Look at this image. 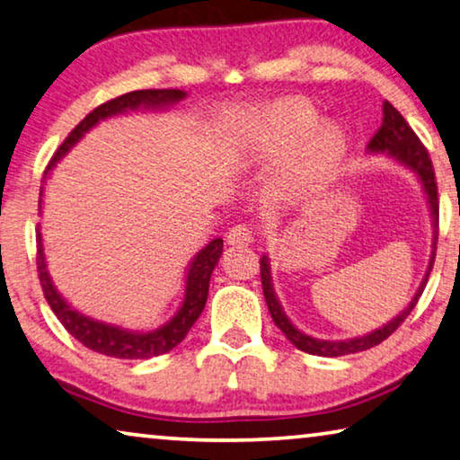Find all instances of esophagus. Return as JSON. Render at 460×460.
Returning <instances> with one entry per match:
<instances>
[{
  "label": "esophagus",
  "instance_id": "obj_1",
  "mask_svg": "<svg viewBox=\"0 0 460 460\" xmlns=\"http://www.w3.org/2000/svg\"><path fill=\"white\" fill-rule=\"evenodd\" d=\"M253 242V231L248 225H235V227H231L227 233V243L231 248H245V245H250Z\"/></svg>",
  "mask_w": 460,
  "mask_h": 460
}]
</instances>
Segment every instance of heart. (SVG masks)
<instances>
[{"label": "heart", "mask_w": 460, "mask_h": 460, "mask_svg": "<svg viewBox=\"0 0 460 460\" xmlns=\"http://www.w3.org/2000/svg\"><path fill=\"white\" fill-rule=\"evenodd\" d=\"M225 138L239 161L258 163L285 153L280 190L293 191L316 180L339 159L345 132L337 121L320 119L304 99H283L256 107H235L223 115Z\"/></svg>", "instance_id": "b5f03b06"}]
</instances>
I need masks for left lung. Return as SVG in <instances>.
<instances>
[{
  "label": "left lung",
  "mask_w": 460,
  "mask_h": 460,
  "mask_svg": "<svg viewBox=\"0 0 460 460\" xmlns=\"http://www.w3.org/2000/svg\"><path fill=\"white\" fill-rule=\"evenodd\" d=\"M382 115H384L382 126L367 144V155H386L390 161H394L396 164H401V167L411 171V173L417 177V181H420L423 194H426V202L431 217V227H434V239H431V253H429L428 269H426V274H423L420 287H417L415 296L411 297L409 305L402 312L396 314L393 320H388L386 324H382L380 328H376V331L367 334H361V337L326 341V339H316L312 337V334H305L304 331H299V328L289 320V316H287L272 285L270 258L269 253H262V258H260V279H262L264 299H266V305H269L272 322L280 328V332L289 339L291 345H296L299 351H305L310 355H320V358H341V355L359 353V351H366V349L380 345L384 339H388L390 334H393L396 328L405 322L411 310H413L417 299L421 297L423 289H426L429 270L431 266H434L436 242H438V188H436L434 167H431L428 150L423 148L420 138H417L413 129L409 128L405 118H402V115L396 111L388 101H384Z\"/></svg>",
  "instance_id": "obj_1"
}]
</instances>
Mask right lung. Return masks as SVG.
Masks as SVG:
<instances>
[{
  "mask_svg": "<svg viewBox=\"0 0 460 460\" xmlns=\"http://www.w3.org/2000/svg\"><path fill=\"white\" fill-rule=\"evenodd\" d=\"M186 97L188 93L177 91V88H150V91H134L121 94V97L102 102L101 107L88 113L86 118L72 129V134L67 136L64 144L58 148V153H55L49 167L45 169L43 183H40L39 210L43 212L45 186L47 181H49L51 171L58 167V163L64 159V156L70 153L93 128H97L101 121L138 111H167V109L175 107L177 102H181ZM37 269L45 299L49 301L53 314L74 339H78L82 345L93 349V351L107 355V358L150 359L159 358L163 353H169L171 349L180 345V342L186 339L190 328L194 326V322L200 318L208 299L210 274L215 270L218 258H221L223 253V239L215 237L212 242L204 245L200 252H196V256L190 260L186 269V285H183V297L180 307H177V312L164 322V324L150 328V331H132V328H126L121 324H111V322L93 318L88 316V314L80 312L78 307H74L70 301L61 296L59 289L53 283L49 269H47L40 225L37 229Z\"/></svg>",
  "mask_w": 460,
  "mask_h": 460,
  "instance_id": "add662e5",
  "label": "right lung"
}]
</instances>
